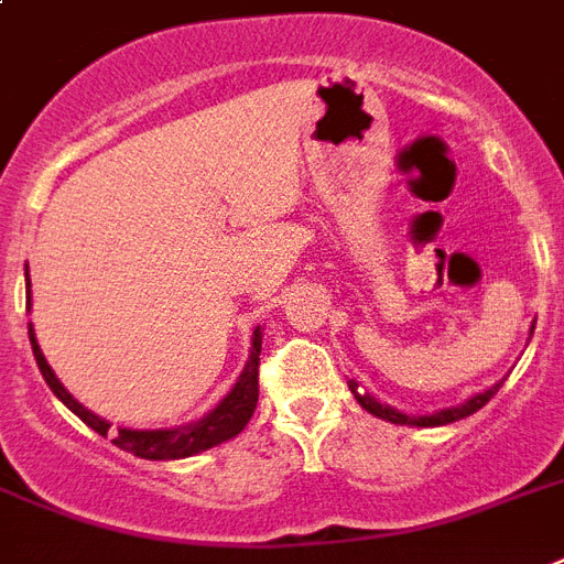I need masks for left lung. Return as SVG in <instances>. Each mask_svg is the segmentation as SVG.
<instances>
[{
	"label": "left lung",
	"instance_id": "left-lung-1",
	"mask_svg": "<svg viewBox=\"0 0 564 564\" xmlns=\"http://www.w3.org/2000/svg\"><path fill=\"white\" fill-rule=\"evenodd\" d=\"M505 383V380H501ZM501 383H496L492 389H487V392L476 394V398H469L467 403H460V406H453V409H441V412H435V415H426V417H409L403 415V412H394V409L383 406V403H377L375 398H369L366 392H360V386L355 383V380H348V389L355 392L357 403H360L366 412H371V415L383 417V421H392V423H412V426H444V423H453V421H460V417L473 415V412H478V409L487 403V400L492 398V394L499 392Z\"/></svg>",
	"mask_w": 564,
	"mask_h": 564
}]
</instances>
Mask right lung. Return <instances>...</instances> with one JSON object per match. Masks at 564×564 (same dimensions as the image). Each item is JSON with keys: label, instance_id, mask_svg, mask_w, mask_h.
<instances>
[{"label": "right lung", "instance_id": "add662e5", "mask_svg": "<svg viewBox=\"0 0 564 564\" xmlns=\"http://www.w3.org/2000/svg\"><path fill=\"white\" fill-rule=\"evenodd\" d=\"M28 288H31V279H28ZM28 305H31V291H28ZM28 337H31V348H34L36 366H40L45 383L51 386V392L57 394L65 406L72 409L74 415L80 417L83 423H88L91 430L100 432V435L106 438V435H109V423L100 421L97 415H91L86 406H80L72 394L65 392L63 383L54 377L51 366L45 362V357H42L31 325H28ZM259 355H262V332H253V351H250V360L248 366H245V371H241L239 383L232 386V392L198 423H189V426H181V430H155V432L118 430V435L111 438V444L126 449V453L138 455V458L170 460V458H187V455L204 453V449H209V446H218V444H225V441L236 438V435L248 426L250 417H253L256 400H259Z\"/></svg>", "mask_w": 564, "mask_h": 564}]
</instances>
